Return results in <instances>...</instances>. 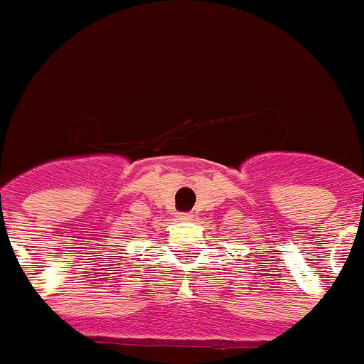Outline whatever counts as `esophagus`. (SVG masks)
Returning a JSON list of instances; mask_svg holds the SVG:
<instances>
[{"mask_svg": "<svg viewBox=\"0 0 364 364\" xmlns=\"http://www.w3.org/2000/svg\"><path fill=\"white\" fill-rule=\"evenodd\" d=\"M177 220H183V222L193 220V214H191V213H179V214H177Z\"/></svg>", "mask_w": 364, "mask_h": 364, "instance_id": "esophagus-1", "label": "esophagus"}]
</instances>
